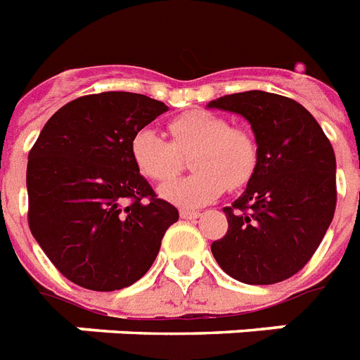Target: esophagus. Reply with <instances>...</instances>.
I'll return each mask as SVG.
<instances>
[{"mask_svg": "<svg viewBox=\"0 0 360 360\" xmlns=\"http://www.w3.org/2000/svg\"><path fill=\"white\" fill-rule=\"evenodd\" d=\"M180 216H182L184 220H195L201 216L199 210H190V209H180Z\"/></svg>", "mask_w": 360, "mask_h": 360, "instance_id": "obj_1", "label": "esophagus"}]
</instances>
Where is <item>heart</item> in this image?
<instances>
[{
	"label": "heart",
	"instance_id": "heart-1",
	"mask_svg": "<svg viewBox=\"0 0 360 360\" xmlns=\"http://www.w3.org/2000/svg\"><path fill=\"white\" fill-rule=\"evenodd\" d=\"M170 140L150 127L134 132L129 142L136 170L150 182H165L180 172L182 155L190 158L195 172L176 178L159 188L165 201L195 209L216 201L228 190H239L250 182L258 167V144L252 132L229 127L224 115L193 110L169 123Z\"/></svg>",
	"mask_w": 360,
	"mask_h": 360
}]
</instances>
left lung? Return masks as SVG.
Returning <instances> with one entry per match:
<instances>
[{
    "label": "left lung",
    "instance_id": "1",
    "mask_svg": "<svg viewBox=\"0 0 360 360\" xmlns=\"http://www.w3.org/2000/svg\"><path fill=\"white\" fill-rule=\"evenodd\" d=\"M210 108L241 113L258 144L247 190L226 207L228 233L212 243L218 266L247 285H273L311 260L336 210V155L311 113L264 91L226 94Z\"/></svg>",
    "mask_w": 360,
    "mask_h": 360
}]
</instances>
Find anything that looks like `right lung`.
<instances>
[{
	"label": "right lung",
	"instance_id": "right-lung-1",
	"mask_svg": "<svg viewBox=\"0 0 360 360\" xmlns=\"http://www.w3.org/2000/svg\"><path fill=\"white\" fill-rule=\"evenodd\" d=\"M167 110L144 94H87L62 106L32 146L30 231L75 285L112 292L136 283L178 220L129 151L132 134Z\"/></svg>",
	"mask_w": 360,
	"mask_h": 360
}]
</instances>
